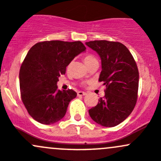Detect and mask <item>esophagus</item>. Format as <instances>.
<instances>
[{
    "label": "esophagus",
    "instance_id": "34e87169",
    "mask_svg": "<svg viewBox=\"0 0 161 161\" xmlns=\"http://www.w3.org/2000/svg\"><path fill=\"white\" fill-rule=\"evenodd\" d=\"M86 94V92H77V96H84Z\"/></svg>",
    "mask_w": 161,
    "mask_h": 161
}]
</instances>
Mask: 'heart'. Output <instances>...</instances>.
Returning a JSON list of instances; mask_svg holds the SVG:
<instances>
[{
  "label": "heart",
  "instance_id": "obj_1",
  "mask_svg": "<svg viewBox=\"0 0 161 161\" xmlns=\"http://www.w3.org/2000/svg\"><path fill=\"white\" fill-rule=\"evenodd\" d=\"M93 59H95V58H94V56H91V55H87L84 58V64H87V63L91 62V61L93 60Z\"/></svg>",
  "mask_w": 161,
  "mask_h": 161
}]
</instances>
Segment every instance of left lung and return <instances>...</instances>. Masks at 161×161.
<instances>
[{"instance_id": "8db88e82", "label": "left lung", "mask_w": 161, "mask_h": 161, "mask_svg": "<svg viewBox=\"0 0 161 161\" xmlns=\"http://www.w3.org/2000/svg\"><path fill=\"white\" fill-rule=\"evenodd\" d=\"M85 44L100 56L102 72L98 80L106 87L105 97L88 111L89 115L102 126L114 127L130 115L136 103V64L126 46L119 42L95 40Z\"/></svg>"}]
</instances>
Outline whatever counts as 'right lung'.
I'll return each mask as SVG.
<instances>
[{
    "mask_svg": "<svg viewBox=\"0 0 161 161\" xmlns=\"http://www.w3.org/2000/svg\"><path fill=\"white\" fill-rule=\"evenodd\" d=\"M85 50L80 41L59 40L38 42L29 49L20 69V91L23 104L35 120L50 125L64 117L77 93L58 90L56 84L69 63Z\"/></svg>",
    "mask_w": 161,
    "mask_h": 161,
    "instance_id": "add662e5",
    "label": "right lung"
}]
</instances>
